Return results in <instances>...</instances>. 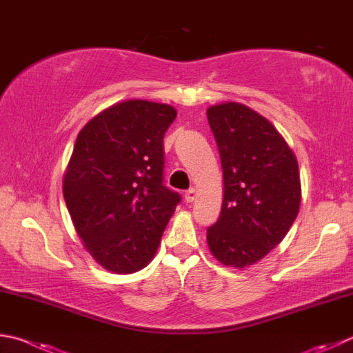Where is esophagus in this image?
Listing matches in <instances>:
<instances>
[{"mask_svg": "<svg viewBox=\"0 0 353 353\" xmlns=\"http://www.w3.org/2000/svg\"><path fill=\"white\" fill-rule=\"evenodd\" d=\"M196 199V190L194 188H190L185 191V201L187 202H193Z\"/></svg>", "mask_w": 353, "mask_h": 353, "instance_id": "obj_1", "label": "esophagus"}]
</instances>
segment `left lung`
Masks as SVG:
<instances>
[{
	"label": "left lung",
	"mask_w": 353,
	"mask_h": 353,
	"mask_svg": "<svg viewBox=\"0 0 353 353\" xmlns=\"http://www.w3.org/2000/svg\"><path fill=\"white\" fill-rule=\"evenodd\" d=\"M207 117L223 171L221 216L207 228V242L223 265L245 268L270 253L296 219L298 162L276 128L245 105L210 106Z\"/></svg>",
	"instance_id": "8db88e82"
}]
</instances>
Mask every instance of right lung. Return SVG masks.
Wrapping results in <instances>:
<instances>
[{
	"label": "right lung",
	"mask_w": 353,
	"mask_h": 353,
	"mask_svg": "<svg viewBox=\"0 0 353 353\" xmlns=\"http://www.w3.org/2000/svg\"><path fill=\"white\" fill-rule=\"evenodd\" d=\"M170 105L126 100L95 115L77 136L63 196L89 254L128 274L154 258L181 196L163 185Z\"/></svg>",
	"instance_id": "add662e5"
}]
</instances>
